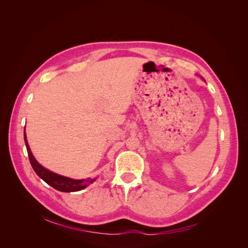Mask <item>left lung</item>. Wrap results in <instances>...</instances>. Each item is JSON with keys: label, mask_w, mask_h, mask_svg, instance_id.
Here are the masks:
<instances>
[{"label": "left lung", "mask_w": 248, "mask_h": 248, "mask_svg": "<svg viewBox=\"0 0 248 248\" xmlns=\"http://www.w3.org/2000/svg\"><path fill=\"white\" fill-rule=\"evenodd\" d=\"M202 79H204V78H202ZM204 80H205V79H204Z\"/></svg>", "instance_id": "left-lung-1"}]
</instances>
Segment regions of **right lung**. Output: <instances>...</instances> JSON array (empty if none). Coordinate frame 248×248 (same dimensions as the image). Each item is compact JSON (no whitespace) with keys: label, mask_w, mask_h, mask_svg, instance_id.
I'll return each mask as SVG.
<instances>
[{"label":"right lung","mask_w":248,"mask_h":248,"mask_svg":"<svg viewBox=\"0 0 248 248\" xmlns=\"http://www.w3.org/2000/svg\"><path fill=\"white\" fill-rule=\"evenodd\" d=\"M24 138H25V142H26L27 151H28V155H29V159H30V162H31V166H32L33 170H35L36 174L43 180L44 182H46L48 185L54 187L55 189H57L59 191H63V192L79 191L81 189L86 188L88 185L93 183L96 180V178H94V179L88 178V179H81V180L71 179L68 177H64L62 175L56 174V172L42 167L41 164L35 159L31 149H30V146L28 144V140H27L26 129L24 132Z\"/></svg>","instance_id":"add662e5"}]
</instances>
